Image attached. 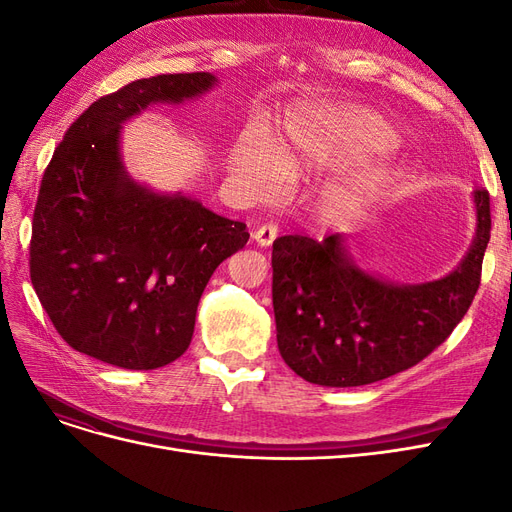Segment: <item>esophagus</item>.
<instances>
[{"label":"esophagus","instance_id":"1","mask_svg":"<svg viewBox=\"0 0 512 512\" xmlns=\"http://www.w3.org/2000/svg\"><path fill=\"white\" fill-rule=\"evenodd\" d=\"M254 241L260 245V247H269L273 241H275V237H277V228L273 226V224H262V226H258L256 230H254Z\"/></svg>","mask_w":512,"mask_h":512}]
</instances>
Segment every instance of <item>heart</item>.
<instances>
[{
    "label": "heart",
    "instance_id": "1",
    "mask_svg": "<svg viewBox=\"0 0 512 512\" xmlns=\"http://www.w3.org/2000/svg\"><path fill=\"white\" fill-rule=\"evenodd\" d=\"M395 130L376 113L309 108L288 115L282 134L267 149L247 138L232 153V173L247 196L256 200L280 194L284 183H294L316 170L363 160L393 149ZM391 170L382 162H367L344 170L327 183L322 196L333 209L359 205L378 194Z\"/></svg>",
    "mask_w": 512,
    "mask_h": 512
}]
</instances>
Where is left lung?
I'll list each match as a JSON object with an SVG mask.
<instances>
[{
  "instance_id": "8db88e82",
  "label": "left lung",
  "mask_w": 512,
  "mask_h": 512,
  "mask_svg": "<svg viewBox=\"0 0 512 512\" xmlns=\"http://www.w3.org/2000/svg\"><path fill=\"white\" fill-rule=\"evenodd\" d=\"M476 232L440 280L395 284L365 271L342 235L273 241V312L286 365L320 386H363L410 369L466 316L489 243V192L474 190Z\"/></svg>"
}]
</instances>
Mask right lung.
<instances>
[{"instance_id": "right-lung-1", "label": "right lung", "mask_w": 512, "mask_h": 512, "mask_svg": "<svg viewBox=\"0 0 512 512\" xmlns=\"http://www.w3.org/2000/svg\"><path fill=\"white\" fill-rule=\"evenodd\" d=\"M211 72L160 74L104 96L68 128L40 183L29 275L57 333L121 369H158L188 350L213 271L250 239L183 192L130 177L121 128L156 104L207 94Z\"/></svg>"}]
</instances>
